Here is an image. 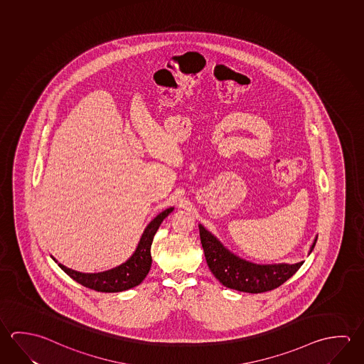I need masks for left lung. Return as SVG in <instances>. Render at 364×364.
<instances>
[{"label": "left lung", "mask_w": 364, "mask_h": 364, "mask_svg": "<svg viewBox=\"0 0 364 364\" xmlns=\"http://www.w3.org/2000/svg\"><path fill=\"white\" fill-rule=\"evenodd\" d=\"M199 235L210 272L223 287L235 289L237 291L258 294L274 290L289 280L303 264V262L294 264H255L230 253L202 225H199ZM316 242L317 237L314 239L311 252Z\"/></svg>", "instance_id": "1"}]
</instances>
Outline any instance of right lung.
<instances>
[{"label": "right lung", "instance_id": "add662e5", "mask_svg": "<svg viewBox=\"0 0 364 364\" xmlns=\"http://www.w3.org/2000/svg\"><path fill=\"white\" fill-rule=\"evenodd\" d=\"M173 208H167L164 212H161L159 216L154 217L144 230L134 255L119 267L112 268L105 272H98V274H82L70 268H66L63 264H58V266L65 274H69L73 280L96 291L117 293V291H124L136 287L146 279V276L151 269V264H152L151 245L154 242V234L160 228L161 223L173 212Z\"/></svg>", "mask_w": 364, "mask_h": 364}]
</instances>
